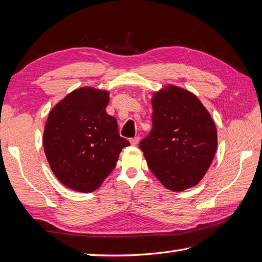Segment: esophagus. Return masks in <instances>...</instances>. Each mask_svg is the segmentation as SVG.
<instances>
[{
    "label": "esophagus",
    "mask_w": 262,
    "mask_h": 262,
    "mask_svg": "<svg viewBox=\"0 0 262 262\" xmlns=\"http://www.w3.org/2000/svg\"><path fill=\"white\" fill-rule=\"evenodd\" d=\"M140 141H141V138L138 137V136H136V137H134V138H130V141H129V142H130V144H132L133 146H136L137 144L140 143Z\"/></svg>",
    "instance_id": "esophagus-1"
}]
</instances>
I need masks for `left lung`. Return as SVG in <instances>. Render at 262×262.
<instances>
[{
    "label": "left lung",
    "instance_id": "obj_1",
    "mask_svg": "<svg viewBox=\"0 0 262 262\" xmlns=\"http://www.w3.org/2000/svg\"><path fill=\"white\" fill-rule=\"evenodd\" d=\"M153 127L140 143L152 173L172 191L196 186L213 162L217 132L190 91L169 84L152 97Z\"/></svg>",
    "mask_w": 262,
    "mask_h": 262
}]
</instances>
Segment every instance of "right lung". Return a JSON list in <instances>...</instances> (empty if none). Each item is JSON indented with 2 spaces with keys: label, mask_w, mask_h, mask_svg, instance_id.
Instances as JSON below:
<instances>
[{
  "label": "right lung",
  "mask_w": 262,
  "mask_h": 262,
  "mask_svg": "<svg viewBox=\"0 0 262 262\" xmlns=\"http://www.w3.org/2000/svg\"><path fill=\"white\" fill-rule=\"evenodd\" d=\"M109 92L82 86L52 108L43 129V149L60 183L72 190L92 192L115 169L129 142L105 111Z\"/></svg>",
  "instance_id": "add662e5"
}]
</instances>
